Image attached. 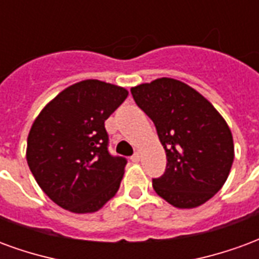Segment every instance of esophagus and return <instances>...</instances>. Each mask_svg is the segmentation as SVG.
<instances>
[{"label":"esophagus","instance_id":"1","mask_svg":"<svg viewBox=\"0 0 259 259\" xmlns=\"http://www.w3.org/2000/svg\"><path fill=\"white\" fill-rule=\"evenodd\" d=\"M140 158H141V155H140V152H135V155H132V158H130V159H132V162H140Z\"/></svg>","mask_w":259,"mask_h":259}]
</instances>
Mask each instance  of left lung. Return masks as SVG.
<instances>
[{"mask_svg":"<svg viewBox=\"0 0 259 259\" xmlns=\"http://www.w3.org/2000/svg\"><path fill=\"white\" fill-rule=\"evenodd\" d=\"M136 104L151 119L166 152L165 174L152 179L159 197L176 208H195L228 179L233 136L211 102L183 81L161 77L132 87Z\"/></svg>","mask_w":259,"mask_h":259,"instance_id":"8db88e82","label":"left lung"}]
</instances>
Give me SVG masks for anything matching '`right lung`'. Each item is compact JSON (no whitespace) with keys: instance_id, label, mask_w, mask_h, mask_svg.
<instances>
[{"instance_id":"1","label":"right lung","mask_w":259,"mask_h":259,"mask_svg":"<svg viewBox=\"0 0 259 259\" xmlns=\"http://www.w3.org/2000/svg\"><path fill=\"white\" fill-rule=\"evenodd\" d=\"M127 90L101 80L69 85L31 124L26 159L41 190L74 213H91L116 194L126 159L108 151L104 122Z\"/></svg>"}]
</instances>
